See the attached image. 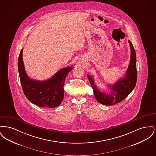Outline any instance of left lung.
Here are the masks:
<instances>
[{"label": "left lung", "mask_w": 156, "mask_h": 156, "mask_svg": "<svg viewBox=\"0 0 156 156\" xmlns=\"http://www.w3.org/2000/svg\"><path fill=\"white\" fill-rule=\"evenodd\" d=\"M131 49V57L130 64L126 71L124 78L119 80L114 85H109L111 92L109 94L101 92L94 83V79L91 76L87 75L89 82L94 90L95 97L97 101L104 105L111 106L118 104L124 100L133 90L137 82V73L136 68V55L132 43L128 40Z\"/></svg>", "instance_id": "left-lung-1"}]
</instances>
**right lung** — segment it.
<instances>
[{"label":"right lung","instance_id":"1","mask_svg":"<svg viewBox=\"0 0 156 156\" xmlns=\"http://www.w3.org/2000/svg\"><path fill=\"white\" fill-rule=\"evenodd\" d=\"M22 52V49L18 59V70L24 95L32 104L40 107L55 108L59 105L64 95L66 78L73 68H62L46 81L33 80L30 79L25 71Z\"/></svg>","mask_w":156,"mask_h":156}]
</instances>
